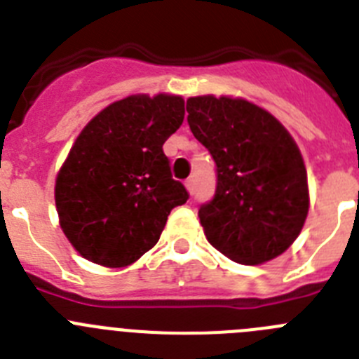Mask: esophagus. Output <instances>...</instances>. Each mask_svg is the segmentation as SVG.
Instances as JSON below:
<instances>
[{"label": "esophagus", "mask_w": 359, "mask_h": 359, "mask_svg": "<svg viewBox=\"0 0 359 359\" xmlns=\"http://www.w3.org/2000/svg\"><path fill=\"white\" fill-rule=\"evenodd\" d=\"M186 187H187V191L191 193V195H193V193H195L196 182H195V179H193V177H191V179H187V180H186Z\"/></svg>", "instance_id": "esophagus-1"}]
</instances>
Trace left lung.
Here are the masks:
<instances>
[{"label":"left lung","mask_w":359,"mask_h":359,"mask_svg":"<svg viewBox=\"0 0 359 359\" xmlns=\"http://www.w3.org/2000/svg\"><path fill=\"white\" fill-rule=\"evenodd\" d=\"M187 123L216 164V191L198 218L209 243L240 264L280 256L302 231L308 173L288 130L270 112L229 96L187 100Z\"/></svg>","instance_id":"obj_1"}]
</instances>
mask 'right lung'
I'll return each instance as SVG.
<instances>
[{
	"label": "right lung",
	"mask_w": 359,
	"mask_h": 359,
	"mask_svg": "<svg viewBox=\"0 0 359 359\" xmlns=\"http://www.w3.org/2000/svg\"><path fill=\"white\" fill-rule=\"evenodd\" d=\"M182 121V96L135 95L80 132L55 182L60 227L80 256L121 268L159 241L170 211L189 198L163 151Z\"/></svg>",
	"instance_id": "1"
}]
</instances>
